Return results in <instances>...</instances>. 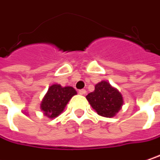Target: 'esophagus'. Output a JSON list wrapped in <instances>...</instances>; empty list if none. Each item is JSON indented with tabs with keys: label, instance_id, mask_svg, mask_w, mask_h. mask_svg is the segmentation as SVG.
<instances>
[{
	"label": "esophagus",
	"instance_id": "obj_1",
	"mask_svg": "<svg viewBox=\"0 0 160 160\" xmlns=\"http://www.w3.org/2000/svg\"><path fill=\"white\" fill-rule=\"evenodd\" d=\"M79 94H80V95H85L86 94V90L85 89H80V90H79Z\"/></svg>",
	"mask_w": 160,
	"mask_h": 160
}]
</instances>
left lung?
<instances>
[{"label": "left lung", "instance_id": "left-lung-1", "mask_svg": "<svg viewBox=\"0 0 160 160\" xmlns=\"http://www.w3.org/2000/svg\"><path fill=\"white\" fill-rule=\"evenodd\" d=\"M86 99L99 116L105 118L116 116L124 103L121 93L105 80L97 83L94 91L89 93Z\"/></svg>", "mask_w": 160, "mask_h": 160}]
</instances>
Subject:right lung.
<instances>
[{
    "instance_id": "1",
    "label": "right lung",
    "mask_w": 160,
    "mask_h": 160,
    "mask_svg": "<svg viewBox=\"0 0 160 160\" xmlns=\"http://www.w3.org/2000/svg\"><path fill=\"white\" fill-rule=\"evenodd\" d=\"M77 94L71 86L61 87L60 84H53L44 95L41 102V109L49 118H55L62 113L70 99Z\"/></svg>"
}]
</instances>
